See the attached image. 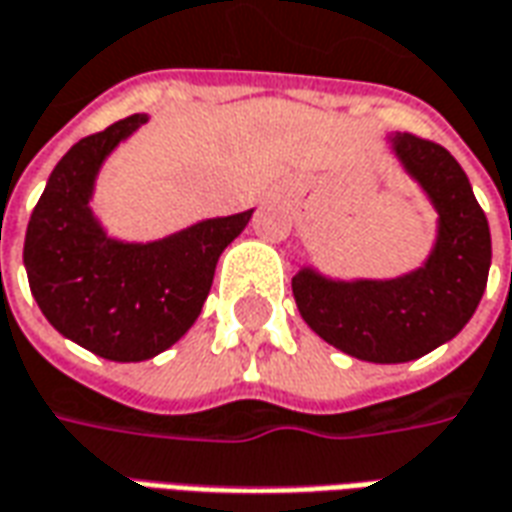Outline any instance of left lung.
Instances as JSON below:
<instances>
[{"label":"left lung","instance_id":"left-lung-1","mask_svg":"<svg viewBox=\"0 0 512 512\" xmlns=\"http://www.w3.org/2000/svg\"><path fill=\"white\" fill-rule=\"evenodd\" d=\"M391 141L441 216L427 266L388 282H332L305 268L291 282L307 327L368 363H407L455 338L480 305L491 268L488 219L460 163L413 132Z\"/></svg>","mask_w":512,"mask_h":512}]
</instances>
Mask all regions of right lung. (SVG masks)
Returning <instances> with one entry per match:
<instances>
[{"label": "right lung", "instance_id": "right-lung-1", "mask_svg": "<svg viewBox=\"0 0 512 512\" xmlns=\"http://www.w3.org/2000/svg\"><path fill=\"white\" fill-rule=\"evenodd\" d=\"M144 113L71 146L46 182L24 238L27 280L41 313L66 338L107 360L138 363L191 330L205 305L219 255L252 210L210 219L155 244L110 241L88 199L107 152Z\"/></svg>", "mask_w": 512, "mask_h": 512}]
</instances>
